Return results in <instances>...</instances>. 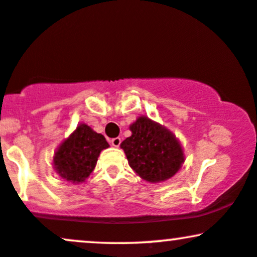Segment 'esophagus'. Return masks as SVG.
Instances as JSON below:
<instances>
[{"label":"esophagus","instance_id":"1","mask_svg":"<svg viewBox=\"0 0 257 257\" xmlns=\"http://www.w3.org/2000/svg\"><path fill=\"white\" fill-rule=\"evenodd\" d=\"M120 143H122L120 138H113L111 140V145L114 146V147H118L120 145Z\"/></svg>","mask_w":257,"mask_h":257}]
</instances>
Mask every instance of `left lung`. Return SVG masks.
<instances>
[{"mask_svg":"<svg viewBox=\"0 0 257 257\" xmlns=\"http://www.w3.org/2000/svg\"><path fill=\"white\" fill-rule=\"evenodd\" d=\"M132 135L120 147L129 166L149 182L166 181L175 175L185 161L181 144L169 129L141 116L131 124Z\"/></svg>","mask_w":257,"mask_h":257,"instance_id":"obj_1","label":"left lung"}]
</instances>
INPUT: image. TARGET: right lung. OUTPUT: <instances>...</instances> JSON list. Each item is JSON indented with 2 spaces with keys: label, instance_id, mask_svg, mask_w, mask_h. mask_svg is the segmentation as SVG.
<instances>
[{
  "label": "right lung",
  "instance_id": "obj_1",
  "mask_svg": "<svg viewBox=\"0 0 257 257\" xmlns=\"http://www.w3.org/2000/svg\"><path fill=\"white\" fill-rule=\"evenodd\" d=\"M108 146L104 135L81 123L55 151L53 157L55 172L66 181L83 182L95 168L100 152Z\"/></svg>",
  "mask_w": 257,
  "mask_h": 257
}]
</instances>
